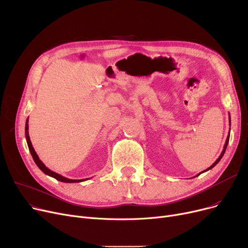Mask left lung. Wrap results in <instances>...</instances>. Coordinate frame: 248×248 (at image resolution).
Returning a JSON list of instances; mask_svg holds the SVG:
<instances>
[{
	"mask_svg": "<svg viewBox=\"0 0 248 248\" xmlns=\"http://www.w3.org/2000/svg\"><path fill=\"white\" fill-rule=\"evenodd\" d=\"M229 124H230V115H229ZM229 136H230V129H229V133H228V136H227V138H226V141H225V144H224V147H223V150H222V152H221V154H220V156L219 157H218L217 158V160H216V161L209 167V168H207L206 170H204V171H202L201 173H203V172H205V171H208L209 169H211V168H213L218 162H219L220 161V159L223 157V155H224V153H225V150H226V147H227V144H228V141H229ZM201 173H199V174H201ZM199 174H198V175H199ZM197 175V176H198Z\"/></svg>",
	"mask_w": 248,
	"mask_h": 248,
	"instance_id": "1",
	"label": "left lung"
}]
</instances>
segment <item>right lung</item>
Instances as JSON below:
<instances>
[{
  "mask_svg": "<svg viewBox=\"0 0 248 248\" xmlns=\"http://www.w3.org/2000/svg\"><path fill=\"white\" fill-rule=\"evenodd\" d=\"M25 134H26V140H27V144H28L29 150H30V152H31V155H32V157H33V159H34L35 163L37 164V166H38L44 173L46 174V175H49V176H51V177H53V178H55V179H57V180H59V181H61V182H65V183H76V182H82V181L88 180V178H86V179H69V178H66V177L60 175V174H58V173H56V172L50 170L48 167H46V165L41 161L39 156L37 155V153H36V151H35V149H34V147H33V145H32V142H31V140H30V136H29V119H27V121H26Z\"/></svg>",
  "mask_w": 248,
  "mask_h": 248,
  "instance_id": "right-lung-1",
  "label": "right lung"
}]
</instances>
